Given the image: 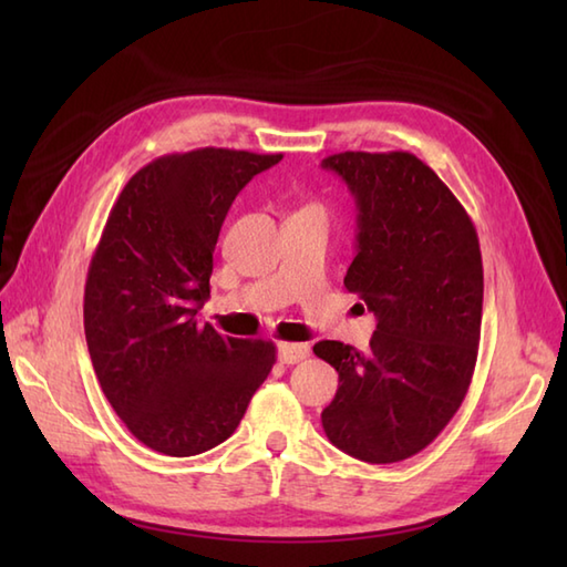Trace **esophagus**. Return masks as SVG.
<instances>
[{
    "instance_id": "esophagus-1",
    "label": "esophagus",
    "mask_w": 567,
    "mask_h": 567,
    "mask_svg": "<svg viewBox=\"0 0 567 567\" xmlns=\"http://www.w3.org/2000/svg\"><path fill=\"white\" fill-rule=\"evenodd\" d=\"M309 355V346L307 343H280L277 346V360L282 365H295L299 360H305Z\"/></svg>"
}]
</instances>
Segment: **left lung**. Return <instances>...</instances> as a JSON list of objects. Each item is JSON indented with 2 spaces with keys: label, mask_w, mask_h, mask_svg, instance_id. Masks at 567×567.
<instances>
[{
  "label": "left lung",
  "mask_w": 567,
  "mask_h": 567,
  "mask_svg": "<svg viewBox=\"0 0 567 567\" xmlns=\"http://www.w3.org/2000/svg\"><path fill=\"white\" fill-rule=\"evenodd\" d=\"M358 207L343 285L378 319L370 351L319 341L339 372L321 412L329 441L365 463L424 451L461 409L483 323V256L473 221L441 177L404 151H346L321 161Z\"/></svg>",
  "instance_id": "8db88e82"
}]
</instances>
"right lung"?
Masks as SVG:
<instances>
[{
  "label": "right lung",
  "mask_w": 567,
  "mask_h": 567,
  "mask_svg": "<svg viewBox=\"0 0 567 567\" xmlns=\"http://www.w3.org/2000/svg\"><path fill=\"white\" fill-rule=\"evenodd\" d=\"M282 153L199 148L148 163L110 212L84 282V339L102 392L148 449L224 443L275 365L272 341L216 333L214 248L236 195Z\"/></svg>",
  "instance_id": "add662e5"
}]
</instances>
